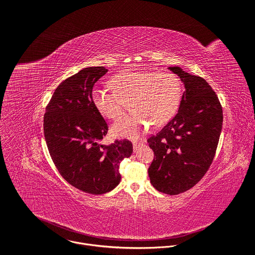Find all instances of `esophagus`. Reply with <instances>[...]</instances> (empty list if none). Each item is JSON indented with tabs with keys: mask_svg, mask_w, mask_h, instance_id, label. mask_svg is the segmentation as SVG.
I'll return each instance as SVG.
<instances>
[{
	"mask_svg": "<svg viewBox=\"0 0 255 255\" xmlns=\"http://www.w3.org/2000/svg\"><path fill=\"white\" fill-rule=\"evenodd\" d=\"M142 145H143V143L134 142V143H133V150H134V152H136V151L138 150V148H139L140 146H142Z\"/></svg>",
	"mask_w": 255,
	"mask_h": 255,
	"instance_id": "esophagus-1",
	"label": "esophagus"
}]
</instances>
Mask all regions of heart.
Segmentation results:
<instances>
[{
  "instance_id": "heart-1",
  "label": "heart",
  "mask_w": 255,
  "mask_h": 255,
  "mask_svg": "<svg viewBox=\"0 0 255 255\" xmlns=\"http://www.w3.org/2000/svg\"><path fill=\"white\" fill-rule=\"evenodd\" d=\"M114 91L94 88L93 103L99 113L110 120L119 119L130 102L133 113L112 127L115 136L136 138L151 124L158 128L175 114L180 99L179 79L167 71L122 70L110 81Z\"/></svg>"
}]
</instances>
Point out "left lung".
Segmentation results:
<instances>
[{
  "label": "left lung",
  "instance_id": "8db88e82",
  "mask_svg": "<svg viewBox=\"0 0 255 255\" xmlns=\"http://www.w3.org/2000/svg\"><path fill=\"white\" fill-rule=\"evenodd\" d=\"M185 85L176 115L147 142L154 152L148 168L151 185L166 195H178L208 171L219 142L223 112L211 86L178 66L168 67Z\"/></svg>",
  "mask_w": 255,
  "mask_h": 255
}]
</instances>
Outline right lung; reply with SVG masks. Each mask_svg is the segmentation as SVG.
Here are the masks:
<instances>
[{
  "label": "right lung",
  "instance_id": "obj_1",
  "mask_svg": "<svg viewBox=\"0 0 255 255\" xmlns=\"http://www.w3.org/2000/svg\"><path fill=\"white\" fill-rule=\"evenodd\" d=\"M91 66L63 81L54 91L44 114V136L50 156L62 177L88 194L102 195L121 180L120 162L133 152L129 140L101 144L108 125L96 109L94 85L107 74Z\"/></svg>",
  "mask_w": 255,
  "mask_h": 255
}]
</instances>
